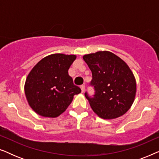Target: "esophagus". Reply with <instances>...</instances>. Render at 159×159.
<instances>
[{
    "label": "esophagus",
    "instance_id": "1",
    "mask_svg": "<svg viewBox=\"0 0 159 159\" xmlns=\"http://www.w3.org/2000/svg\"><path fill=\"white\" fill-rule=\"evenodd\" d=\"M80 88H81L82 93H83L84 92V90H85V86H84V85H83V84H82V85H81V87H80Z\"/></svg>",
    "mask_w": 159,
    "mask_h": 159
}]
</instances>
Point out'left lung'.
<instances>
[{"instance_id": "8db88e82", "label": "left lung", "mask_w": 159, "mask_h": 159, "mask_svg": "<svg viewBox=\"0 0 159 159\" xmlns=\"http://www.w3.org/2000/svg\"><path fill=\"white\" fill-rule=\"evenodd\" d=\"M83 59L92 71L91 85L95 95L85 93L93 111L103 119H114L125 114L134 101L135 77L129 67L119 56L110 51L86 54Z\"/></svg>"}]
</instances>
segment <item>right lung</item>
<instances>
[{
	"instance_id": "obj_1",
	"label": "right lung",
	"mask_w": 159,
	"mask_h": 159,
	"mask_svg": "<svg viewBox=\"0 0 159 159\" xmlns=\"http://www.w3.org/2000/svg\"><path fill=\"white\" fill-rule=\"evenodd\" d=\"M77 56L51 54L41 59L30 71L25 93L32 110L43 117L56 118L70 105L81 89L73 83L68 70Z\"/></svg>"
}]
</instances>
